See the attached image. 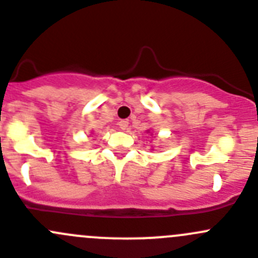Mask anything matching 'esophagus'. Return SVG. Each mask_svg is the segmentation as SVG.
Listing matches in <instances>:
<instances>
[{
	"label": "esophagus",
	"instance_id": "34e87169",
	"mask_svg": "<svg viewBox=\"0 0 258 258\" xmlns=\"http://www.w3.org/2000/svg\"><path fill=\"white\" fill-rule=\"evenodd\" d=\"M119 126L121 131H127V126H129V120H120Z\"/></svg>",
	"mask_w": 258,
	"mask_h": 258
}]
</instances>
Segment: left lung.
I'll return each instance as SVG.
<instances>
[{"mask_svg": "<svg viewBox=\"0 0 258 258\" xmlns=\"http://www.w3.org/2000/svg\"><path fill=\"white\" fill-rule=\"evenodd\" d=\"M147 133H149V131H147Z\"/></svg>", "mask_w": 258, "mask_h": 258, "instance_id": "8db88e82", "label": "left lung"}]
</instances>
